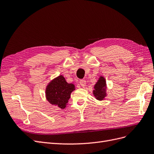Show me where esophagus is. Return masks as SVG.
Here are the masks:
<instances>
[{
  "instance_id": "1",
  "label": "esophagus",
  "mask_w": 154,
  "mask_h": 154,
  "mask_svg": "<svg viewBox=\"0 0 154 154\" xmlns=\"http://www.w3.org/2000/svg\"><path fill=\"white\" fill-rule=\"evenodd\" d=\"M80 85L82 87H85V85H86V82L84 80H82L80 81Z\"/></svg>"
}]
</instances>
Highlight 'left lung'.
Segmentation results:
<instances>
[{
    "label": "left lung",
    "instance_id": "obj_1",
    "mask_svg": "<svg viewBox=\"0 0 154 154\" xmlns=\"http://www.w3.org/2000/svg\"><path fill=\"white\" fill-rule=\"evenodd\" d=\"M94 88V90L93 91V94H94L96 99L100 101L104 100L106 96V84L105 78L100 76L99 80L96 82Z\"/></svg>",
    "mask_w": 154,
    "mask_h": 154
}]
</instances>
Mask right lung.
Listing matches in <instances>:
<instances>
[{"label":"right lung","instance_id":"add662e5","mask_svg":"<svg viewBox=\"0 0 154 154\" xmlns=\"http://www.w3.org/2000/svg\"><path fill=\"white\" fill-rule=\"evenodd\" d=\"M75 90L72 83H68L62 75L49 83L45 88V97L51 104L63 109L67 105L71 92Z\"/></svg>","mask_w":154,"mask_h":154}]
</instances>
